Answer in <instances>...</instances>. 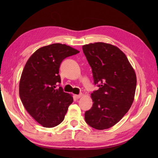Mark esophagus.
Instances as JSON below:
<instances>
[{"mask_svg": "<svg viewBox=\"0 0 158 158\" xmlns=\"http://www.w3.org/2000/svg\"><path fill=\"white\" fill-rule=\"evenodd\" d=\"M81 96H82V94H78V95H75V98L79 99L81 98Z\"/></svg>", "mask_w": 158, "mask_h": 158, "instance_id": "esophagus-1", "label": "esophagus"}]
</instances>
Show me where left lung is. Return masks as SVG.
I'll use <instances>...</instances> for the list:
<instances>
[{
	"mask_svg": "<svg viewBox=\"0 0 158 158\" xmlns=\"http://www.w3.org/2000/svg\"><path fill=\"white\" fill-rule=\"evenodd\" d=\"M92 68L98 89L91 94L93 105L85 113V120L97 130L119 122L135 98L136 77L126 56L116 46L98 42L82 47Z\"/></svg>",
	"mask_w": 158,
	"mask_h": 158,
	"instance_id": "8db88e82",
	"label": "left lung"
}]
</instances>
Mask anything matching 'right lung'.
<instances>
[{
	"instance_id": "add662e5",
	"label": "right lung",
	"mask_w": 158,
	"mask_h": 158,
	"mask_svg": "<svg viewBox=\"0 0 158 158\" xmlns=\"http://www.w3.org/2000/svg\"><path fill=\"white\" fill-rule=\"evenodd\" d=\"M79 52L61 43L44 46L30 57L19 81V97L26 110L45 127L59 125L73 98L58 88L61 82L60 64Z\"/></svg>"
}]
</instances>
